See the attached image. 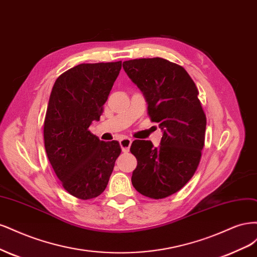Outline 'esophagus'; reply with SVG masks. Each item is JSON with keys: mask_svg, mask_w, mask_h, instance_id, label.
Listing matches in <instances>:
<instances>
[{"mask_svg": "<svg viewBox=\"0 0 257 257\" xmlns=\"http://www.w3.org/2000/svg\"><path fill=\"white\" fill-rule=\"evenodd\" d=\"M131 143H132V141H131V139H129V138H123V139H121V140L119 141L121 151H122L123 153L129 152V148H130V146H131Z\"/></svg>", "mask_w": 257, "mask_h": 257, "instance_id": "obj_1", "label": "esophagus"}]
</instances>
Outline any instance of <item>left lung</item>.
I'll return each instance as SVG.
<instances>
[{
    "label": "left lung",
    "instance_id": "1",
    "mask_svg": "<svg viewBox=\"0 0 257 257\" xmlns=\"http://www.w3.org/2000/svg\"><path fill=\"white\" fill-rule=\"evenodd\" d=\"M122 68L143 93L152 121L163 132L159 147L145 140L132 143L130 152L138 160L132 185L155 200L168 197L192 178L201 160L206 115L198 90L185 68L161 57L126 61Z\"/></svg>",
    "mask_w": 257,
    "mask_h": 257
}]
</instances>
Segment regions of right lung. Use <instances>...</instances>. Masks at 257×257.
Returning <instances> with one entry per match:
<instances>
[{"label":"right lung","mask_w":257,"mask_h":257,"mask_svg":"<svg viewBox=\"0 0 257 257\" xmlns=\"http://www.w3.org/2000/svg\"><path fill=\"white\" fill-rule=\"evenodd\" d=\"M121 62L80 64L56 79L44 123L45 148L64 189L81 200L106 188L121 148L88 130L100 119Z\"/></svg>","instance_id":"1"}]
</instances>
